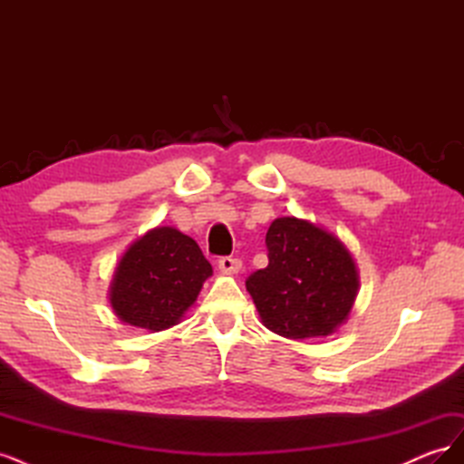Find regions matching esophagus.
Returning <instances> with one entry per match:
<instances>
[{"instance_id":"1","label":"esophagus","mask_w":464,"mask_h":464,"mask_svg":"<svg viewBox=\"0 0 464 464\" xmlns=\"http://www.w3.org/2000/svg\"><path fill=\"white\" fill-rule=\"evenodd\" d=\"M218 269L227 275H236L242 271V261L234 257H220L218 259Z\"/></svg>"}]
</instances>
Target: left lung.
I'll return each instance as SVG.
<instances>
[{
	"label": "left lung",
	"instance_id": "left-lung-1",
	"mask_svg": "<svg viewBox=\"0 0 464 464\" xmlns=\"http://www.w3.org/2000/svg\"><path fill=\"white\" fill-rule=\"evenodd\" d=\"M269 265L246 280L263 325L286 339L329 336L358 296L356 261L339 236L296 217L266 230Z\"/></svg>",
	"mask_w": 464,
	"mask_h": 464
}]
</instances>
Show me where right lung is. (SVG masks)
<instances>
[{
  "label": "right lung",
  "instance_id": "add662e5",
  "mask_svg": "<svg viewBox=\"0 0 464 464\" xmlns=\"http://www.w3.org/2000/svg\"><path fill=\"white\" fill-rule=\"evenodd\" d=\"M210 275L213 266L193 237L157 227L125 249L108 300L120 321L157 333L181 321Z\"/></svg>",
  "mask_w": 464,
  "mask_h": 464
}]
</instances>
